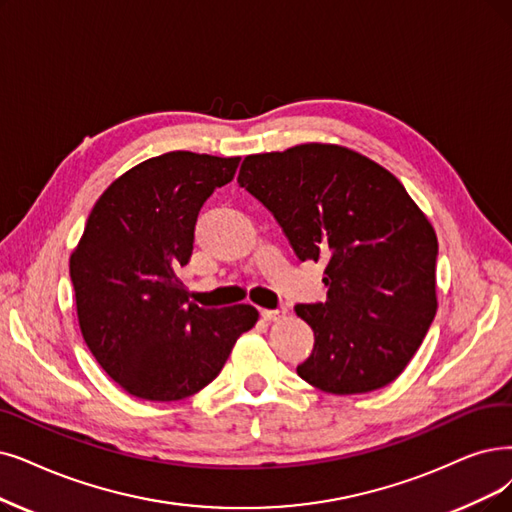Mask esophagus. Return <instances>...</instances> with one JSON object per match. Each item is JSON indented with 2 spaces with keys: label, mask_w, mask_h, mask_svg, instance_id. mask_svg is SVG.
<instances>
[{
  "label": "esophagus",
  "mask_w": 512,
  "mask_h": 512,
  "mask_svg": "<svg viewBox=\"0 0 512 512\" xmlns=\"http://www.w3.org/2000/svg\"><path fill=\"white\" fill-rule=\"evenodd\" d=\"M285 311L283 306H279V309H262L260 311V315H262V319H267V321H279V319H283L285 317Z\"/></svg>",
  "instance_id": "obj_1"
}]
</instances>
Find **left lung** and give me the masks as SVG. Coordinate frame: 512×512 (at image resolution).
I'll use <instances>...</instances> for the list:
<instances>
[{
    "mask_svg": "<svg viewBox=\"0 0 512 512\" xmlns=\"http://www.w3.org/2000/svg\"><path fill=\"white\" fill-rule=\"evenodd\" d=\"M237 182L275 216L302 262H325V302L294 309L315 334L298 376L332 395L391 384L437 313V235L401 182L319 142L248 155Z\"/></svg>",
    "mask_w": 512,
    "mask_h": 512,
    "instance_id": "obj_1",
    "label": "left lung"
}]
</instances>
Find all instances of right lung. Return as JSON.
Listing matches in <instances>:
<instances>
[{
    "label": "right lung",
    "mask_w": 512,
    "mask_h": 512,
    "mask_svg": "<svg viewBox=\"0 0 512 512\" xmlns=\"http://www.w3.org/2000/svg\"><path fill=\"white\" fill-rule=\"evenodd\" d=\"M237 166L239 157L191 151L138 163L100 195L71 254L81 334L102 370L138 399L195 395L258 321L250 304L189 302L176 275L191 260L201 206Z\"/></svg>",
    "instance_id": "add662e5"
}]
</instances>
